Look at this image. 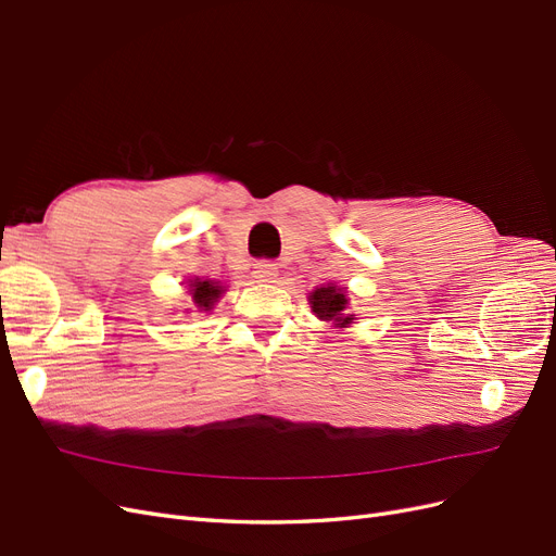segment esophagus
<instances>
[{
  "label": "esophagus",
  "instance_id": "34e87169",
  "mask_svg": "<svg viewBox=\"0 0 556 556\" xmlns=\"http://www.w3.org/2000/svg\"><path fill=\"white\" fill-rule=\"evenodd\" d=\"M252 278H255L257 282H276V278H278L276 264H271V262L255 264V268H252Z\"/></svg>",
  "mask_w": 556,
  "mask_h": 556
}]
</instances>
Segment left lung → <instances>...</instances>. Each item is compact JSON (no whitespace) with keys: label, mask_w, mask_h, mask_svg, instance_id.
Returning a JSON list of instances; mask_svg holds the SVG:
<instances>
[{"label":"left lung","mask_w":556,"mask_h":556,"mask_svg":"<svg viewBox=\"0 0 556 556\" xmlns=\"http://www.w3.org/2000/svg\"><path fill=\"white\" fill-rule=\"evenodd\" d=\"M308 304L315 317L325 319V323H331L333 329H345L357 319L348 311L350 308L348 288H341L339 282L319 285V288H315L308 294Z\"/></svg>","instance_id":"left-lung-1"}]
</instances>
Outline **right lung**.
<instances>
[{
  "mask_svg": "<svg viewBox=\"0 0 556 556\" xmlns=\"http://www.w3.org/2000/svg\"><path fill=\"white\" fill-rule=\"evenodd\" d=\"M185 290H188L190 299H192V306L199 313H211L215 308L217 301L223 299V294L227 292V285H223L220 280H213V278H199L192 276L182 282ZM190 311V308H185Z\"/></svg>",
  "mask_w": 556,
  "mask_h": 556,
  "instance_id": "1",
  "label": "right lung"
}]
</instances>
